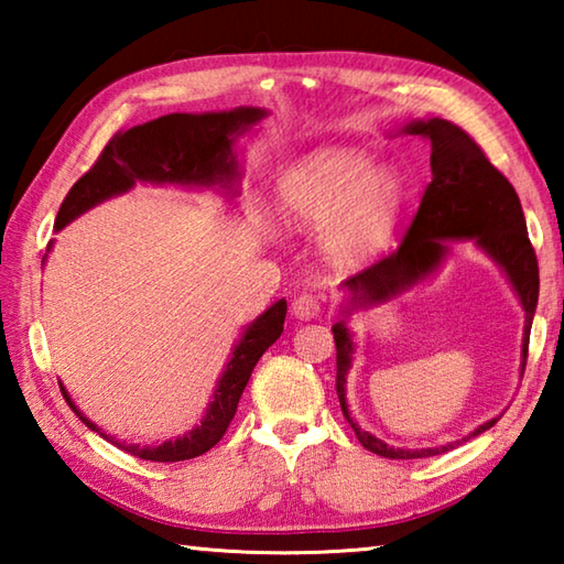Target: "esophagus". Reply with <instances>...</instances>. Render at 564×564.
<instances>
[{"instance_id": "1", "label": "esophagus", "mask_w": 564, "mask_h": 564, "mask_svg": "<svg viewBox=\"0 0 564 564\" xmlns=\"http://www.w3.org/2000/svg\"><path fill=\"white\" fill-rule=\"evenodd\" d=\"M321 313H323V303H321L318 295L301 293L299 299L293 301V316H295V318L311 321V318H318Z\"/></svg>"}]
</instances>
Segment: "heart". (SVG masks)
I'll list each match as a JSON object with an SVG mask.
<instances>
[{
    "mask_svg": "<svg viewBox=\"0 0 564 564\" xmlns=\"http://www.w3.org/2000/svg\"><path fill=\"white\" fill-rule=\"evenodd\" d=\"M281 212L293 226H326V251L343 265L383 251L405 206V181L358 149L323 151L283 176Z\"/></svg>",
    "mask_w": 564,
    "mask_h": 564,
    "instance_id": "b5f03b06",
    "label": "heart"
}]
</instances>
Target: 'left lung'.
Listing matches in <instances>:
<instances>
[{"label": "left lung", "mask_w": 564, "mask_h": 564, "mask_svg": "<svg viewBox=\"0 0 564 564\" xmlns=\"http://www.w3.org/2000/svg\"><path fill=\"white\" fill-rule=\"evenodd\" d=\"M405 131L423 133V137L431 139L433 181L427 184L423 198H420L413 221H410L403 241L395 251L383 253L373 263H368L366 269L348 275L343 281V289L356 295V301H386L400 289L431 273L437 261L443 259L445 241H451V238H475L477 246L502 265L520 295L524 308V373L532 316L534 308H538L540 273L538 256H534L528 226H524L518 191L490 164V159L485 156V151L470 133L463 131L457 123L445 119L415 121L405 127ZM333 340H336V390L340 410L366 451L390 457V460H413V457L447 453L455 445H460L447 443L443 447H423V451H400V447H390L383 441H378L368 431H360L348 415L346 388H343L352 352V340L343 323L333 326ZM498 420H488L470 437L485 433Z\"/></svg>", "instance_id": "8db88e82"}]
</instances>
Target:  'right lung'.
I'll use <instances>...</instances> for the list:
<instances>
[{
	"instance_id": "right-lung-1",
	"label": "right lung",
	"mask_w": 564,
	"mask_h": 564,
	"mask_svg": "<svg viewBox=\"0 0 564 564\" xmlns=\"http://www.w3.org/2000/svg\"><path fill=\"white\" fill-rule=\"evenodd\" d=\"M263 117L261 109H236L221 113H169L129 131H117L109 144L101 149L99 159L64 196L56 214L54 228H62L87 212L94 204L113 194L129 191L137 181H156V184H214V181L231 178L236 174V161L231 154L234 133L251 127ZM285 321V301L271 305L263 316L248 326L246 336L228 360L226 373L218 380L212 408L204 423L178 441H169L159 447L121 445L113 437L104 435L91 420L84 417L64 393L66 403L79 420L101 437H107L121 451L151 463H178L204 455L221 441L228 423H231L241 400L243 388L251 378L256 362L269 346L281 338Z\"/></svg>"
}]
</instances>
